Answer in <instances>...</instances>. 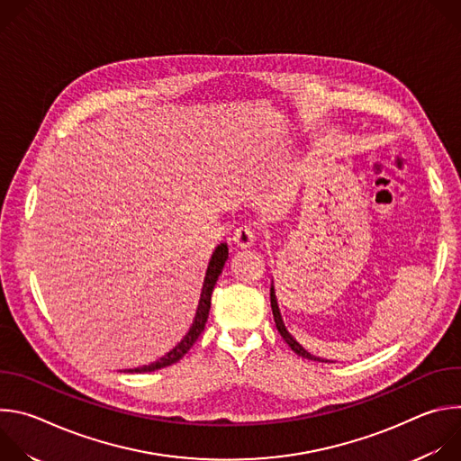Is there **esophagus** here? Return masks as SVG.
<instances>
[{"mask_svg":"<svg viewBox=\"0 0 461 461\" xmlns=\"http://www.w3.org/2000/svg\"><path fill=\"white\" fill-rule=\"evenodd\" d=\"M233 242L239 246V248H249L253 246L255 242V230L251 226H239L233 233Z\"/></svg>","mask_w":461,"mask_h":461,"instance_id":"1","label":"esophagus"}]
</instances>
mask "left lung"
I'll list each match as a JSON object with an SVG mask.
<instances>
[{
  "label": "left lung",
  "mask_w": 461,
  "mask_h": 461,
  "mask_svg": "<svg viewBox=\"0 0 461 461\" xmlns=\"http://www.w3.org/2000/svg\"><path fill=\"white\" fill-rule=\"evenodd\" d=\"M270 301H272V312H274V319H276V326H277V330H279V334H281V338L288 343V347L297 354V356H301V357H306V359H312V361H324V359H321V357H315V356H312L308 350H304L294 338H292V334L286 330V326H285V322H283V317H281V312H279V304H277V297H276V288H274V283H272V288H270Z\"/></svg>",
  "instance_id": "8db88e82"
}]
</instances>
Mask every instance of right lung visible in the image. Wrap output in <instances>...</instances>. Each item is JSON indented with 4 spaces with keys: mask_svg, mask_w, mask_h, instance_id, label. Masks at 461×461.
<instances>
[{
    "mask_svg": "<svg viewBox=\"0 0 461 461\" xmlns=\"http://www.w3.org/2000/svg\"><path fill=\"white\" fill-rule=\"evenodd\" d=\"M228 260V244L226 242H221L212 258H210V265H208V270H206V277H204V285H203V292H201V299H199V306H196V313H194V319H193V324L189 326L187 334L182 338V341L173 348L169 350L164 357H160L158 361L151 363V365H144V366H139V368H131L127 372H155L158 368H164V366H169L176 361H180L187 350L193 347V343L199 339V336L203 334L204 326H206V321H208V315H210V306H212V292L219 281V276L222 274V268L226 265Z\"/></svg>",
    "mask_w": 461,
    "mask_h": 461,
    "instance_id": "obj_1",
    "label": "right lung"
}]
</instances>
